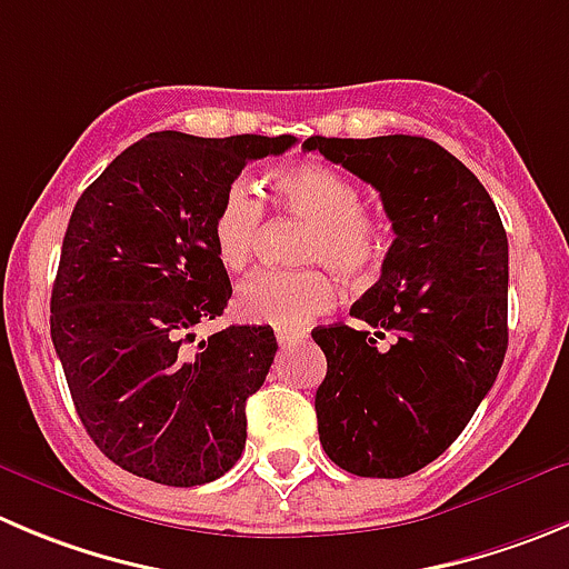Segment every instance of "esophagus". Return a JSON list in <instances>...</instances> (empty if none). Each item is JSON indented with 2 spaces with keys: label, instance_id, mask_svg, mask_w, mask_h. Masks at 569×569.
I'll use <instances>...</instances> for the list:
<instances>
[{
  "label": "esophagus",
  "instance_id": "34e87169",
  "mask_svg": "<svg viewBox=\"0 0 569 569\" xmlns=\"http://www.w3.org/2000/svg\"><path fill=\"white\" fill-rule=\"evenodd\" d=\"M274 337H278L280 345H295V342H302V339L309 337V333L295 331V328H278V333H274Z\"/></svg>",
  "mask_w": 569,
  "mask_h": 569
}]
</instances>
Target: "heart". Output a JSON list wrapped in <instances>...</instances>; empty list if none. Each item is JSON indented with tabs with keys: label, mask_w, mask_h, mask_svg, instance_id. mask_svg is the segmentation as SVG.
I'll use <instances>...</instances> for the list:
<instances>
[{
	"label": "heart",
	"mask_w": 569,
	"mask_h": 569,
	"mask_svg": "<svg viewBox=\"0 0 569 569\" xmlns=\"http://www.w3.org/2000/svg\"><path fill=\"white\" fill-rule=\"evenodd\" d=\"M278 210L311 221L302 258L322 260L348 280H368L385 258V227L362 207V188L328 162L283 164L267 182ZM263 204L243 179L232 182L212 212L210 241L227 272H241L258 249ZM337 300L333 280L322 269H267L236 291V315L254 326L302 328Z\"/></svg>",
	"instance_id": "heart-1"
}]
</instances>
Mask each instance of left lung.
<instances>
[{
	"instance_id": "8db88e82",
	"label": "left lung",
	"mask_w": 569,
	"mask_h": 569,
	"mask_svg": "<svg viewBox=\"0 0 569 569\" xmlns=\"http://www.w3.org/2000/svg\"><path fill=\"white\" fill-rule=\"evenodd\" d=\"M373 184L392 221L379 283L353 302L362 331H311L328 359L320 443L359 477H407L455 443L508 350V236L480 179L427 137H309Z\"/></svg>"
}]
</instances>
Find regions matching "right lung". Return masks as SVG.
Here are the masks:
<instances>
[{"instance_id": "1", "label": "right lung", "mask_w": 569, "mask_h": 569, "mask_svg": "<svg viewBox=\"0 0 569 569\" xmlns=\"http://www.w3.org/2000/svg\"><path fill=\"white\" fill-rule=\"evenodd\" d=\"M295 142L157 131L78 199L50 333L83 429L120 469L190 488L241 458L247 398L267 379L278 339L269 326H230L190 345L232 297L210 221L247 162Z\"/></svg>"}]
</instances>
